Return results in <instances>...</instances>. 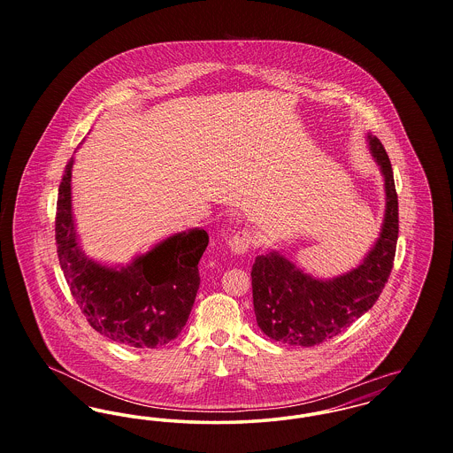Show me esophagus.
Masks as SVG:
<instances>
[{
    "label": "esophagus",
    "mask_w": 453,
    "mask_h": 453,
    "mask_svg": "<svg viewBox=\"0 0 453 453\" xmlns=\"http://www.w3.org/2000/svg\"><path fill=\"white\" fill-rule=\"evenodd\" d=\"M253 244V233L250 229H239L234 236L229 239V248L236 255H244Z\"/></svg>",
    "instance_id": "34e87169"
}]
</instances>
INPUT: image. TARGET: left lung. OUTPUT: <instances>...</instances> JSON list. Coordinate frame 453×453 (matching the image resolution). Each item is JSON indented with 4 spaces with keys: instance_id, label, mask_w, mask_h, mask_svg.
I'll list each match as a JSON object with an SVG mask.
<instances>
[{
    "instance_id": "left-lung-1",
    "label": "left lung",
    "mask_w": 453,
    "mask_h": 453,
    "mask_svg": "<svg viewBox=\"0 0 453 453\" xmlns=\"http://www.w3.org/2000/svg\"><path fill=\"white\" fill-rule=\"evenodd\" d=\"M366 137L386 185L380 236L357 268L333 280H318L303 273L277 251L257 257L251 270L257 323L275 342L321 345L365 314L388 283L399 234L397 194L382 142L370 134Z\"/></svg>"
}]
</instances>
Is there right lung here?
Here are the masks:
<instances>
[{"mask_svg":"<svg viewBox=\"0 0 453 453\" xmlns=\"http://www.w3.org/2000/svg\"><path fill=\"white\" fill-rule=\"evenodd\" d=\"M65 165L56 212V244L69 290L89 326L108 340L130 348H157L174 340L194 307L200 285L198 261L209 234L203 229L178 233L111 268L85 257L71 209V170Z\"/></svg>","mask_w":453,"mask_h":453,"instance_id":"right-lung-1","label":"right lung"}]
</instances>
